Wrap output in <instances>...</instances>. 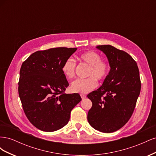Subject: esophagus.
I'll return each instance as SVG.
<instances>
[{"label": "esophagus", "instance_id": "obj_1", "mask_svg": "<svg viewBox=\"0 0 156 156\" xmlns=\"http://www.w3.org/2000/svg\"><path fill=\"white\" fill-rule=\"evenodd\" d=\"M81 98L83 100V99L86 98L87 96H86V95H84V94H81Z\"/></svg>", "mask_w": 156, "mask_h": 156}]
</instances>
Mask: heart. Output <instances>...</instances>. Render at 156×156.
<instances>
[{
    "label": "heart",
    "mask_w": 156,
    "mask_h": 156,
    "mask_svg": "<svg viewBox=\"0 0 156 156\" xmlns=\"http://www.w3.org/2000/svg\"><path fill=\"white\" fill-rule=\"evenodd\" d=\"M81 62L89 66L86 79H77L71 84L72 92L80 94H87L92 91L97 85V80L102 81L108 73V63L101 59V56L97 52L88 51L79 55ZM76 62L72 58H69L64 61L62 67V72L68 79H72L75 75Z\"/></svg>",
    "instance_id": "1"
}]
</instances>
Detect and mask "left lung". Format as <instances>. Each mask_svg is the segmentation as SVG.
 <instances>
[{"label":"left lung","mask_w":156,"mask_h":156,"mask_svg":"<svg viewBox=\"0 0 156 156\" xmlns=\"http://www.w3.org/2000/svg\"><path fill=\"white\" fill-rule=\"evenodd\" d=\"M96 48L106 55L111 69L102 85L88 94L92 106L87 119L93 128L112 133L123 127L133 114L140 92L139 71L126 52L110 45Z\"/></svg>","instance_id":"1"}]
</instances>
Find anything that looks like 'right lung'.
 <instances>
[{"instance_id": "obj_1", "label": "right lung", "mask_w": 156, "mask_h": 156, "mask_svg": "<svg viewBox=\"0 0 156 156\" xmlns=\"http://www.w3.org/2000/svg\"><path fill=\"white\" fill-rule=\"evenodd\" d=\"M77 48L38 51L23 62L18 92L27 119L36 128L51 132L69 120L72 110L81 101L77 93L65 94L69 86L62 72L64 61Z\"/></svg>"}]
</instances>
